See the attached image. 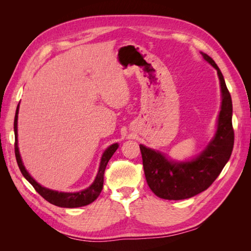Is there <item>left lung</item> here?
Masks as SVG:
<instances>
[{
    "instance_id": "obj_1",
    "label": "left lung",
    "mask_w": 251,
    "mask_h": 251,
    "mask_svg": "<svg viewBox=\"0 0 251 251\" xmlns=\"http://www.w3.org/2000/svg\"><path fill=\"white\" fill-rule=\"evenodd\" d=\"M202 55L217 70L221 83L222 105L215 138L198 158L183 163L168 161L159 151L139 146L148 185L157 197L165 200L192 198L207 189L229 160L233 149L230 93L214 59L205 53Z\"/></svg>"
}]
</instances>
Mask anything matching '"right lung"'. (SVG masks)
Returning <instances> with one entry per match:
<instances>
[{
	"label": "right lung",
	"instance_id": "add662e5",
	"mask_svg": "<svg viewBox=\"0 0 251 251\" xmlns=\"http://www.w3.org/2000/svg\"><path fill=\"white\" fill-rule=\"evenodd\" d=\"M18 114H19V104L16 111V116H14V125H13L14 137H16V141H14V153H16L17 162L21 173L23 174V176L29 181V183L34 187L35 191L39 193L45 200H47L49 203L56 205V206H59V207H67V208L80 207L92 203L94 200H96L97 197L101 193V189L103 187V176H104L105 168H107V164L111 159V157L118 149V144L117 143L112 144V146H110L107 150L104 151V153L102 154V157H101L100 171H98L97 176L92 185L89 186L87 189H85V191H81L78 193H58L55 191H51V189L45 188L37 183V182H35L31 177H30L28 172L25 170V166L23 165L22 159L19 153V148H18Z\"/></svg>",
	"mask_w": 251,
	"mask_h": 251
}]
</instances>
